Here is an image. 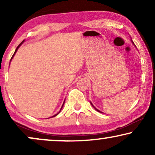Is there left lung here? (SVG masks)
<instances>
[{
	"instance_id": "left-lung-1",
	"label": "left lung",
	"mask_w": 155,
	"mask_h": 155,
	"mask_svg": "<svg viewBox=\"0 0 155 155\" xmlns=\"http://www.w3.org/2000/svg\"><path fill=\"white\" fill-rule=\"evenodd\" d=\"M90 103H91V102H90ZM91 104H92V107H94V109H96L97 111H99V112H101L100 111H99V110H98V109H96V108H95V107H94V106H93V104H92V103H91Z\"/></svg>"
}]
</instances>
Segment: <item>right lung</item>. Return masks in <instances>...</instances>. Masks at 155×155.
<instances>
[{
	"mask_svg": "<svg viewBox=\"0 0 155 155\" xmlns=\"http://www.w3.org/2000/svg\"><path fill=\"white\" fill-rule=\"evenodd\" d=\"M23 41H22V42H23ZM22 43H21V44H20V45H19V46H18V47H17V48H16V50H15V53H14V54H13V55H12V58H11V59H12V58H13L14 55H15V53H16V51H18V48H19V47H20V46L21 45V44H22ZM10 61H11V60H10ZM64 102H65V101H64ZM64 102H63V104H64ZM63 106H62V107H61V109H62V108H63ZM61 110H60V111H61ZM60 111H59V112H60ZM59 112H58V114H56V115L53 116H52V117H54V116H57V115H58V114H59Z\"/></svg>",
	"mask_w": 155,
	"mask_h": 155,
	"instance_id": "obj_1",
	"label": "right lung"
}]
</instances>
